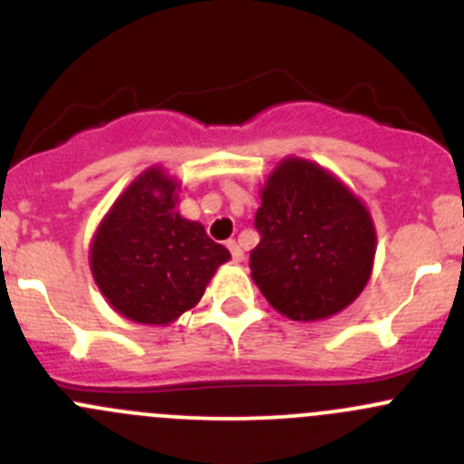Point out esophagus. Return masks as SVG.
Segmentation results:
<instances>
[{
	"mask_svg": "<svg viewBox=\"0 0 464 464\" xmlns=\"http://www.w3.org/2000/svg\"><path fill=\"white\" fill-rule=\"evenodd\" d=\"M227 246H228V251H231V258L236 262H240L242 258H245V251H242V246L237 245L236 240H228Z\"/></svg>",
	"mask_w": 464,
	"mask_h": 464,
	"instance_id": "1",
	"label": "esophagus"
}]
</instances>
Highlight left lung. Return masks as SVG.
Instances as JSON below:
<instances>
[{"mask_svg":"<svg viewBox=\"0 0 464 464\" xmlns=\"http://www.w3.org/2000/svg\"><path fill=\"white\" fill-rule=\"evenodd\" d=\"M249 256L262 296L294 321H316L348 307L366 287L375 258L368 210L325 170L287 159L262 190Z\"/></svg>","mask_w":464,"mask_h":464,"instance_id":"obj_1","label":"left lung"}]
</instances>
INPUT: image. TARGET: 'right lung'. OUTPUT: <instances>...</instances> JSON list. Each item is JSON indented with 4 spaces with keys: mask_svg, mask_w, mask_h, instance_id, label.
Instances as JSON below:
<instances>
[{
    "mask_svg": "<svg viewBox=\"0 0 464 464\" xmlns=\"http://www.w3.org/2000/svg\"><path fill=\"white\" fill-rule=\"evenodd\" d=\"M177 184L148 170L111 206L92 245V274L119 314L166 325L202 298L231 258L204 227L175 210Z\"/></svg>",
    "mask_w": 464,
    "mask_h": 464,
    "instance_id": "right-lung-1",
    "label": "right lung"
}]
</instances>
